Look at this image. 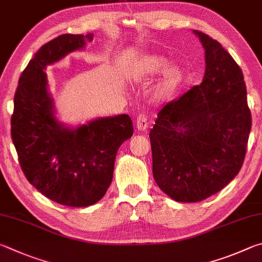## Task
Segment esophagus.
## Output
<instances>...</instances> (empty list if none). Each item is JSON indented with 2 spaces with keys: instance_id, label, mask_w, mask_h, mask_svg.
<instances>
[{
  "instance_id": "esophagus-1",
  "label": "esophagus",
  "mask_w": 262,
  "mask_h": 262,
  "mask_svg": "<svg viewBox=\"0 0 262 262\" xmlns=\"http://www.w3.org/2000/svg\"><path fill=\"white\" fill-rule=\"evenodd\" d=\"M136 127L138 128L139 131H146L148 127V122H147V117H146V115L144 114H140L138 118H137L136 121Z\"/></svg>"
}]
</instances>
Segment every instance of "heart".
I'll use <instances>...</instances> for the list:
<instances>
[{"mask_svg":"<svg viewBox=\"0 0 262 262\" xmlns=\"http://www.w3.org/2000/svg\"><path fill=\"white\" fill-rule=\"evenodd\" d=\"M169 59L160 54H148L138 59L131 69L136 80H152L162 73L154 90V98L160 101H170L178 94L186 81L184 69L177 66L169 67Z\"/></svg>","mask_w":262,"mask_h":262,"instance_id":"b5f03b06","label":"heart"}]
</instances>
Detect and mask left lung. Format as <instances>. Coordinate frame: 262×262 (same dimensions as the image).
I'll return each mask as SVG.
<instances>
[{"mask_svg": "<svg viewBox=\"0 0 262 262\" xmlns=\"http://www.w3.org/2000/svg\"><path fill=\"white\" fill-rule=\"evenodd\" d=\"M193 33L205 49L203 82L164 105L149 132L154 180L180 203L207 199L236 177L252 124L241 68L216 40Z\"/></svg>", "mask_w": 262, "mask_h": 262, "instance_id": "obj_1", "label": "left lung"}]
</instances>
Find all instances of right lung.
I'll return each instance as SVG.
<instances>
[{"label":"right lung","instance_id":"1","mask_svg":"<svg viewBox=\"0 0 262 262\" xmlns=\"http://www.w3.org/2000/svg\"><path fill=\"white\" fill-rule=\"evenodd\" d=\"M93 34H62L43 45L23 71L13 99L11 138L21 170L48 199L70 207L94 205L113 181L117 150L134 135L128 115L78 126L59 122L46 69L84 49Z\"/></svg>","mask_w":262,"mask_h":262}]
</instances>
